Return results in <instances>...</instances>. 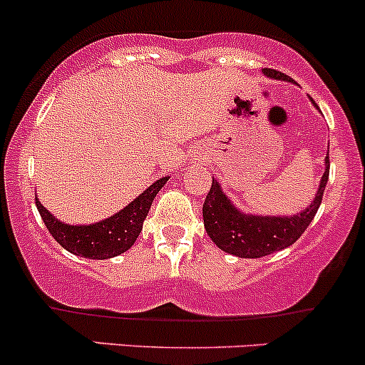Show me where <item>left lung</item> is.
<instances>
[{
	"label": "left lung",
	"instance_id": "1",
	"mask_svg": "<svg viewBox=\"0 0 365 365\" xmlns=\"http://www.w3.org/2000/svg\"><path fill=\"white\" fill-rule=\"evenodd\" d=\"M263 72L272 79L292 81L279 70L264 68ZM325 164V173L314 201L309 205V208L293 217L245 215L230 203L217 180H212V187L203 203V220L208 237L217 247L238 257H261L289 247L307 230L322 205L330 171L329 157Z\"/></svg>",
	"mask_w": 365,
	"mask_h": 365
}]
</instances>
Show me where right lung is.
I'll use <instances>...</instances> for the list:
<instances>
[{"label":"right lung","mask_w":365,"mask_h":365,"mask_svg":"<svg viewBox=\"0 0 365 365\" xmlns=\"http://www.w3.org/2000/svg\"><path fill=\"white\" fill-rule=\"evenodd\" d=\"M168 180L169 176L157 180L141 196L135 197L116 215L97 224H90V226H68L51 215L36 197L35 203L43 224L61 247L76 256H84L90 259H108V257L123 254L134 245L141 233L150 206L153 203V197L159 194Z\"/></svg>","instance_id":"1"}]
</instances>
